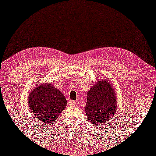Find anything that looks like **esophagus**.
I'll return each mask as SVG.
<instances>
[{"mask_svg": "<svg viewBox=\"0 0 156 156\" xmlns=\"http://www.w3.org/2000/svg\"><path fill=\"white\" fill-rule=\"evenodd\" d=\"M68 104L69 105V106H75L77 105V102L73 100H69L68 102Z\"/></svg>", "mask_w": 156, "mask_h": 156, "instance_id": "obj_1", "label": "esophagus"}]
</instances>
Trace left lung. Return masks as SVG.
Listing matches in <instances>:
<instances>
[{"instance_id": "obj_1", "label": "left lung", "mask_w": 156, "mask_h": 156, "mask_svg": "<svg viewBox=\"0 0 156 156\" xmlns=\"http://www.w3.org/2000/svg\"><path fill=\"white\" fill-rule=\"evenodd\" d=\"M85 108L88 120L97 127L106 125L114 115L117 104L114 88L107 80H100L87 95Z\"/></svg>"}]
</instances>
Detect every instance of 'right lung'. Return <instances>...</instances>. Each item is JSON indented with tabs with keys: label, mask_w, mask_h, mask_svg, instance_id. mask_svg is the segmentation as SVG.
<instances>
[{
	"label": "right lung",
	"mask_w": 156,
	"mask_h": 156,
	"mask_svg": "<svg viewBox=\"0 0 156 156\" xmlns=\"http://www.w3.org/2000/svg\"><path fill=\"white\" fill-rule=\"evenodd\" d=\"M29 106L37 118L47 125L55 122L67 104L65 96L52 84H41L30 92Z\"/></svg>",
	"instance_id": "1"
}]
</instances>
